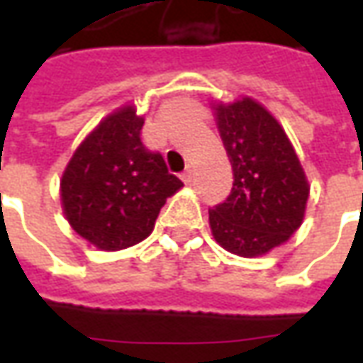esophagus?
<instances>
[{
  "label": "esophagus",
  "instance_id": "esophagus-1",
  "mask_svg": "<svg viewBox=\"0 0 363 363\" xmlns=\"http://www.w3.org/2000/svg\"><path fill=\"white\" fill-rule=\"evenodd\" d=\"M181 179H182V182H184V184H190V181H192V167H186V169H184V173L181 174Z\"/></svg>",
  "mask_w": 363,
  "mask_h": 363
}]
</instances>
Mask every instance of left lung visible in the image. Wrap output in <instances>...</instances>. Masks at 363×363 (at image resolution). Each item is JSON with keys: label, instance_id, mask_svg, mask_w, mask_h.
I'll use <instances>...</instances> for the list:
<instances>
[{"label": "left lung", "instance_id": "left-lung-1", "mask_svg": "<svg viewBox=\"0 0 363 363\" xmlns=\"http://www.w3.org/2000/svg\"><path fill=\"white\" fill-rule=\"evenodd\" d=\"M212 108L233 169L231 194L210 210L212 235L237 257H262L299 229L309 182L284 128L262 104L241 96Z\"/></svg>", "mask_w": 363, "mask_h": 363}]
</instances>
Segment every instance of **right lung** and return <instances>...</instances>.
Wrapping results in <instances>:
<instances>
[{"instance_id": "1", "label": "right lung", "mask_w": 363, "mask_h": 363, "mask_svg": "<svg viewBox=\"0 0 363 363\" xmlns=\"http://www.w3.org/2000/svg\"><path fill=\"white\" fill-rule=\"evenodd\" d=\"M134 104L108 114L75 150L60 181L64 216L101 251H122L150 235L167 198L182 182L161 153L142 143Z\"/></svg>"}]
</instances>
